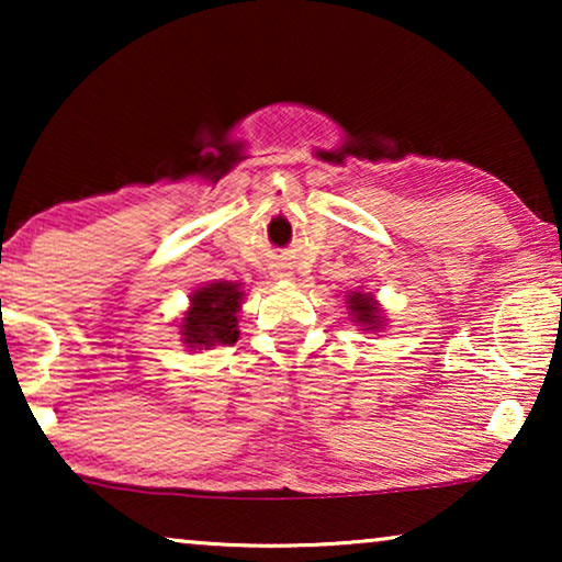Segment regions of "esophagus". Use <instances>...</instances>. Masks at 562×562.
I'll return each instance as SVG.
<instances>
[{"label":"esophagus","mask_w":562,"mask_h":562,"mask_svg":"<svg viewBox=\"0 0 562 562\" xmlns=\"http://www.w3.org/2000/svg\"><path fill=\"white\" fill-rule=\"evenodd\" d=\"M276 276H279V279H281V276H289L286 271H276Z\"/></svg>","instance_id":"obj_1"}]
</instances>
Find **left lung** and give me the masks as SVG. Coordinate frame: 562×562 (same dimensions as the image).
I'll use <instances>...</instances> for the list:
<instances>
[{
	"instance_id": "1",
	"label": "left lung",
	"mask_w": 562,
	"mask_h": 562,
	"mask_svg": "<svg viewBox=\"0 0 562 562\" xmlns=\"http://www.w3.org/2000/svg\"><path fill=\"white\" fill-rule=\"evenodd\" d=\"M348 304H350V314L352 319L360 322V325H366V329H375L379 327V322L383 319L379 306L368 294H360V291H352L348 296Z\"/></svg>"
}]
</instances>
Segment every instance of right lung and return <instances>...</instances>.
Here are the masks:
<instances>
[{"label":"right lung","instance_id":"add662e5","mask_svg":"<svg viewBox=\"0 0 562 562\" xmlns=\"http://www.w3.org/2000/svg\"><path fill=\"white\" fill-rule=\"evenodd\" d=\"M240 283L214 281L191 294V310L181 325L189 348L210 350L212 345L237 342V310H240Z\"/></svg>","mask_w":562,"mask_h":562}]
</instances>
